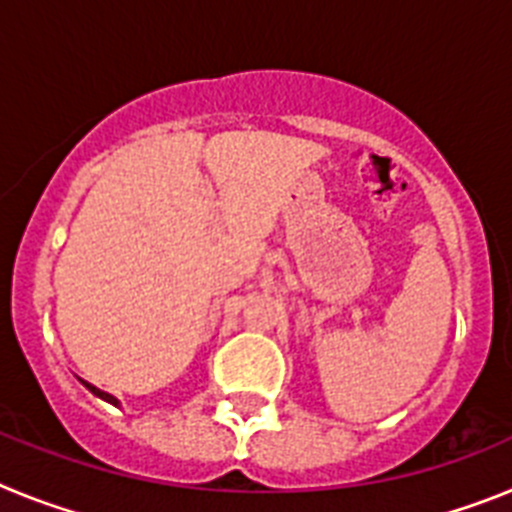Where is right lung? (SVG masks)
Here are the masks:
<instances>
[{
	"label": "right lung",
	"instance_id": "add662e5",
	"mask_svg": "<svg viewBox=\"0 0 512 512\" xmlns=\"http://www.w3.org/2000/svg\"><path fill=\"white\" fill-rule=\"evenodd\" d=\"M81 384H84V387H87L89 392H92L94 397H99V400H104V402H110V405H115V408H120V400H117L115 395H110V392H104V390H99V387H94V384H89V382H84V379H79Z\"/></svg>",
	"mask_w": 512,
	"mask_h": 512
}]
</instances>
